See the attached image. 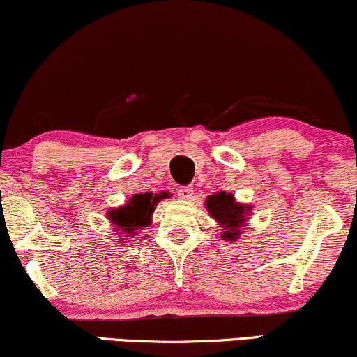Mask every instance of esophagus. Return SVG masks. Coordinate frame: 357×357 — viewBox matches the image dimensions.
<instances>
[{
    "mask_svg": "<svg viewBox=\"0 0 357 357\" xmlns=\"http://www.w3.org/2000/svg\"><path fill=\"white\" fill-rule=\"evenodd\" d=\"M193 195H195V190L192 188V187H182L178 190V197L182 198V199H192L193 198Z\"/></svg>",
    "mask_w": 357,
    "mask_h": 357,
    "instance_id": "obj_1",
    "label": "esophagus"
}]
</instances>
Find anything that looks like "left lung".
I'll return each mask as SVG.
<instances>
[{
  "label": "left lung",
  "instance_id": "8db88e82",
  "mask_svg": "<svg viewBox=\"0 0 357 357\" xmlns=\"http://www.w3.org/2000/svg\"><path fill=\"white\" fill-rule=\"evenodd\" d=\"M206 208L213 219L221 224L222 227V241L234 242L241 236V227L247 222L248 211L252 206L248 204L237 203L232 193L219 192L214 195H209L206 199Z\"/></svg>",
  "mask_w": 357,
  "mask_h": 357
}]
</instances>
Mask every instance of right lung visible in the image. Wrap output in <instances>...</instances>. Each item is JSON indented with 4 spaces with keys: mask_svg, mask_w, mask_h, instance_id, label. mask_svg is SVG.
<instances>
[{
    "mask_svg": "<svg viewBox=\"0 0 357 357\" xmlns=\"http://www.w3.org/2000/svg\"><path fill=\"white\" fill-rule=\"evenodd\" d=\"M164 197L165 193H138L133 195L128 199V203H125L123 206L110 209L109 221L114 224L116 236L123 237L125 241V237H135L141 229L148 227L151 224V216H153L155 204Z\"/></svg>",
    "mask_w": 357,
    "mask_h": 357,
    "instance_id": "right-lung-1",
    "label": "right lung"
}]
</instances>
